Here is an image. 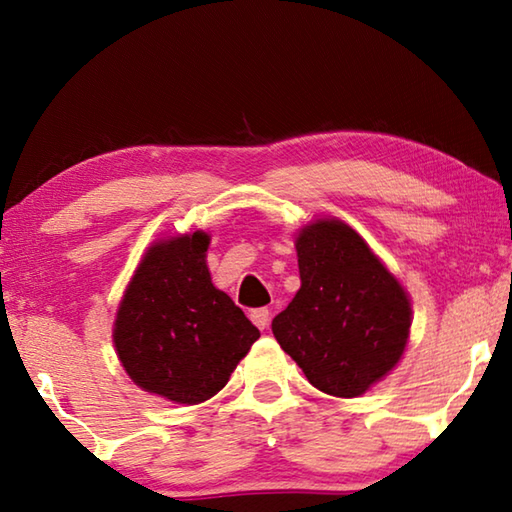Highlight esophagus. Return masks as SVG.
Instances as JSON below:
<instances>
[{"instance_id": "obj_1", "label": "esophagus", "mask_w": 512, "mask_h": 512, "mask_svg": "<svg viewBox=\"0 0 512 512\" xmlns=\"http://www.w3.org/2000/svg\"><path fill=\"white\" fill-rule=\"evenodd\" d=\"M250 320H253V323H255L259 329H266L268 323H271V311H268L266 307L253 309V311H250Z\"/></svg>"}]
</instances>
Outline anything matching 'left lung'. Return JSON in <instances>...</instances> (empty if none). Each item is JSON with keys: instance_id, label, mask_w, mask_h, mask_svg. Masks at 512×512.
<instances>
[{"instance_id": "left-lung-1", "label": "left lung", "mask_w": 512, "mask_h": 512, "mask_svg": "<svg viewBox=\"0 0 512 512\" xmlns=\"http://www.w3.org/2000/svg\"><path fill=\"white\" fill-rule=\"evenodd\" d=\"M300 289L273 318L280 348L318 391L359 397L406 350L411 298L400 280L341 219H316L296 235Z\"/></svg>"}]
</instances>
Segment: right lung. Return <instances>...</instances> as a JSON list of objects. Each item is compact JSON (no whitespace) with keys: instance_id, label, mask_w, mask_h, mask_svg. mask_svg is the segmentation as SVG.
I'll return each instance as SVG.
<instances>
[{"instance_id":"add662e5","label":"right lung","mask_w":512,"mask_h":512,"mask_svg":"<svg viewBox=\"0 0 512 512\" xmlns=\"http://www.w3.org/2000/svg\"><path fill=\"white\" fill-rule=\"evenodd\" d=\"M203 230L155 239L128 282L112 325L119 363L142 391L201 404L228 384L259 339L207 268Z\"/></svg>"}]
</instances>
